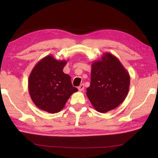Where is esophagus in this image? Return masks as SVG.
Listing matches in <instances>:
<instances>
[{"instance_id":"obj_1","label":"esophagus","mask_w":158,"mask_h":158,"mask_svg":"<svg viewBox=\"0 0 158 158\" xmlns=\"http://www.w3.org/2000/svg\"><path fill=\"white\" fill-rule=\"evenodd\" d=\"M84 85L83 84L80 85L78 87V90H79V91H82V90H84Z\"/></svg>"}]
</instances>
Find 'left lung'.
<instances>
[{
    "mask_svg": "<svg viewBox=\"0 0 158 158\" xmlns=\"http://www.w3.org/2000/svg\"><path fill=\"white\" fill-rule=\"evenodd\" d=\"M130 77L120 60L110 53L92 63L91 81L86 95L93 107L100 113L116 108L129 91Z\"/></svg>",
    "mask_w": 158,
    "mask_h": 158,
    "instance_id": "obj_1",
    "label": "left lung"
}]
</instances>
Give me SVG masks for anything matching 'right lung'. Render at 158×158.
<instances>
[{"label":"right lung","mask_w":158,"mask_h":158,"mask_svg":"<svg viewBox=\"0 0 158 158\" xmlns=\"http://www.w3.org/2000/svg\"><path fill=\"white\" fill-rule=\"evenodd\" d=\"M67 61L58 60L52 55L37 63L28 78L31 100L41 110L55 114L65 105L72 94L78 91L73 86L70 76L63 72Z\"/></svg>","instance_id":"obj_1"}]
</instances>
